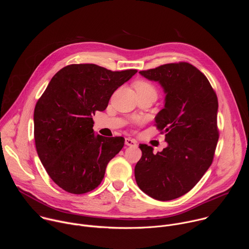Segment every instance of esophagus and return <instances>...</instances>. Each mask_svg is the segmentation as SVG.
I'll use <instances>...</instances> for the list:
<instances>
[{"instance_id": "34e87169", "label": "esophagus", "mask_w": 249, "mask_h": 249, "mask_svg": "<svg viewBox=\"0 0 249 249\" xmlns=\"http://www.w3.org/2000/svg\"><path fill=\"white\" fill-rule=\"evenodd\" d=\"M125 145H127V146H130V147L136 146V141L132 140L131 138H126V139H125Z\"/></svg>"}]
</instances>
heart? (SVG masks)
<instances>
[{
    "instance_id": "obj_1",
    "label": "heart",
    "mask_w": 249,
    "mask_h": 249,
    "mask_svg": "<svg viewBox=\"0 0 249 249\" xmlns=\"http://www.w3.org/2000/svg\"><path fill=\"white\" fill-rule=\"evenodd\" d=\"M134 87H135V89L137 91H152V92L156 93L155 87L151 83H149L148 81H144V80L137 81L135 83Z\"/></svg>"
}]
</instances>
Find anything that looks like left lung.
Segmentation results:
<instances>
[{"label":"left lung","instance_id":"1","mask_svg":"<svg viewBox=\"0 0 249 249\" xmlns=\"http://www.w3.org/2000/svg\"><path fill=\"white\" fill-rule=\"evenodd\" d=\"M139 73L158 82L166 94L155 125L164 134L167 147L154 154L151 146L140 144L136 182L156 200H173L198 183L214 159L219 140L217 94L206 76L186 62Z\"/></svg>","mask_w":249,"mask_h":249}]
</instances>
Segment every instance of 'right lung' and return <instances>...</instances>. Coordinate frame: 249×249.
I'll use <instances>...</instances> for the list:
<instances>
[{"label": "right lung", "mask_w": 249, "mask_h": 249, "mask_svg": "<svg viewBox=\"0 0 249 249\" xmlns=\"http://www.w3.org/2000/svg\"><path fill=\"white\" fill-rule=\"evenodd\" d=\"M137 70L110 71L72 64L51 79L34 108L35 147L50 178L63 190L84 194L102 181L124 138L95 135L92 115L106 109L113 92Z\"/></svg>", "instance_id": "1"}]
</instances>
